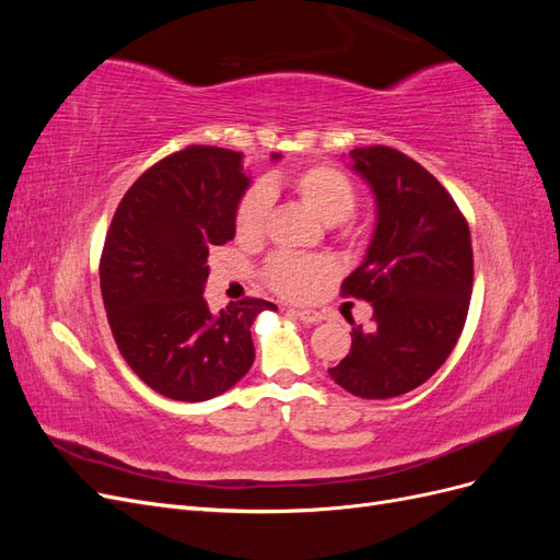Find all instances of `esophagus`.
<instances>
[{
  "label": "esophagus",
  "instance_id": "1",
  "mask_svg": "<svg viewBox=\"0 0 560 560\" xmlns=\"http://www.w3.org/2000/svg\"><path fill=\"white\" fill-rule=\"evenodd\" d=\"M299 319H303V322H308V325H315V322H322L325 319V315H322L319 311H292Z\"/></svg>",
  "mask_w": 560,
  "mask_h": 560
}]
</instances>
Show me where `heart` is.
<instances>
[{
	"instance_id": "heart-1",
	"label": "heart",
	"mask_w": 560,
	"mask_h": 560,
	"mask_svg": "<svg viewBox=\"0 0 560 560\" xmlns=\"http://www.w3.org/2000/svg\"><path fill=\"white\" fill-rule=\"evenodd\" d=\"M290 189L301 198L306 208H311L322 222L331 224L334 233L341 241L358 243L362 231L352 224V212L358 208V186L336 165L313 163L287 177ZM270 189L264 184H254L235 202L233 231L235 238L245 245L264 241L270 217ZM334 273V264L319 254H296L278 252L268 259L264 268V278L268 287L287 299H311L317 284Z\"/></svg>"
}]
</instances>
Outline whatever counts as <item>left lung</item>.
<instances>
[{
    "label": "left lung",
    "mask_w": 560,
    "mask_h": 560,
    "mask_svg": "<svg viewBox=\"0 0 560 560\" xmlns=\"http://www.w3.org/2000/svg\"><path fill=\"white\" fill-rule=\"evenodd\" d=\"M374 189L378 222L341 296L374 306V329L352 327L346 358L329 376L364 399H389L425 383L463 334L474 254L467 219L434 175L401 151L374 144L350 151Z\"/></svg>",
    "instance_id": "1"
}]
</instances>
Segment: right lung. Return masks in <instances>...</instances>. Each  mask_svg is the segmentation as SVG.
Here are the masks:
<instances>
[{"label": "right lung", "instance_id": "right-lung-1", "mask_svg": "<svg viewBox=\"0 0 560 560\" xmlns=\"http://www.w3.org/2000/svg\"><path fill=\"white\" fill-rule=\"evenodd\" d=\"M247 184L241 151L189 144L135 179L114 212L100 257L109 329L128 366L163 397L226 393L254 362V317L278 308L245 296L212 313L202 299L208 254L233 238Z\"/></svg>", "mask_w": 560, "mask_h": 560}]
</instances>
